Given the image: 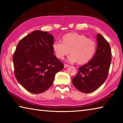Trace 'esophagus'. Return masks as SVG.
<instances>
[{"instance_id":"esophagus-1","label":"esophagus","mask_w":123,"mask_h":123,"mask_svg":"<svg viewBox=\"0 0 123 123\" xmlns=\"http://www.w3.org/2000/svg\"><path fill=\"white\" fill-rule=\"evenodd\" d=\"M70 66L68 65V64H64V68H67V67H69Z\"/></svg>"}]
</instances>
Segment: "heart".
<instances>
[{
	"mask_svg": "<svg viewBox=\"0 0 123 123\" xmlns=\"http://www.w3.org/2000/svg\"><path fill=\"white\" fill-rule=\"evenodd\" d=\"M62 43L56 42L53 44L54 54L58 59L62 60L70 51L68 60L79 64L88 63L94 56L96 50L95 42L84 35L70 32L62 37Z\"/></svg>",
	"mask_w": 123,
	"mask_h": 123,
	"instance_id": "b5f03b06",
	"label": "heart"
}]
</instances>
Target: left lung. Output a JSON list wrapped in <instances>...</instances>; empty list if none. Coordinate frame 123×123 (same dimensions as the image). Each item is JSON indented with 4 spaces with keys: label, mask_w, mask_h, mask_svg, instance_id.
I'll return each instance as SVG.
<instances>
[{
    "label": "left lung",
    "mask_w": 123,
    "mask_h": 123,
    "mask_svg": "<svg viewBox=\"0 0 123 123\" xmlns=\"http://www.w3.org/2000/svg\"><path fill=\"white\" fill-rule=\"evenodd\" d=\"M97 48L90 61L78 68L73 84L79 91L89 93L99 88L107 78L111 63V50L101 34L97 35Z\"/></svg>",
    "instance_id": "1"
}]
</instances>
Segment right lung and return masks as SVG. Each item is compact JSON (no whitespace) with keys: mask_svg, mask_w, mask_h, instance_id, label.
Wrapping results in <instances>:
<instances>
[{"mask_svg":"<svg viewBox=\"0 0 123 123\" xmlns=\"http://www.w3.org/2000/svg\"><path fill=\"white\" fill-rule=\"evenodd\" d=\"M54 38L47 32L35 30L17 45L13 56L14 75L27 91L39 94L47 90L55 74L64 67L54 54Z\"/></svg>","mask_w":123,"mask_h":123,"instance_id":"right-lung-1","label":"right lung"}]
</instances>
